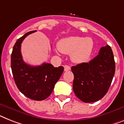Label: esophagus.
I'll return each instance as SVG.
<instances>
[{"label":"esophagus","mask_w":124,"mask_h":124,"mask_svg":"<svg viewBox=\"0 0 124 124\" xmlns=\"http://www.w3.org/2000/svg\"><path fill=\"white\" fill-rule=\"evenodd\" d=\"M64 71H69V70H70L71 68H70V66H68V65H64Z\"/></svg>","instance_id":"34e87169"}]
</instances>
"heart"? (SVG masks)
I'll use <instances>...</instances> for the list:
<instances>
[{
  "label": "heart",
  "instance_id": "heart-1",
  "mask_svg": "<svg viewBox=\"0 0 124 124\" xmlns=\"http://www.w3.org/2000/svg\"><path fill=\"white\" fill-rule=\"evenodd\" d=\"M61 53L71 54L72 61L83 63L89 59L94 47V42L90 37L71 36L61 39L58 44Z\"/></svg>",
  "mask_w": 124,
  "mask_h": 124
}]
</instances>
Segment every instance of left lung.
Instances as JSON below:
<instances>
[{"label":"left lung","mask_w":124,"mask_h":124,"mask_svg":"<svg viewBox=\"0 0 124 124\" xmlns=\"http://www.w3.org/2000/svg\"><path fill=\"white\" fill-rule=\"evenodd\" d=\"M74 75L73 89L85 103L101 100L108 92L115 71L113 51L109 46L101 47L99 54L89 63L71 67Z\"/></svg>","instance_id":"8db88e82"}]
</instances>
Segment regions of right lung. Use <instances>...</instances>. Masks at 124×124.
I'll return each mask as SVG.
<instances>
[{
	"mask_svg": "<svg viewBox=\"0 0 124 124\" xmlns=\"http://www.w3.org/2000/svg\"><path fill=\"white\" fill-rule=\"evenodd\" d=\"M35 31L26 33L16 42L11 54V66L14 82L20 92L31 100L42 101L51 95L64 67L56 68L46 63L33 66L24 63L21 53V43L26 36Z\"/></svg>",
	"mask_w": 124,
	"mask_h": 124,
	"instance_id": "right-lung-1",
	"label": "right lung"
}]
</instances>
